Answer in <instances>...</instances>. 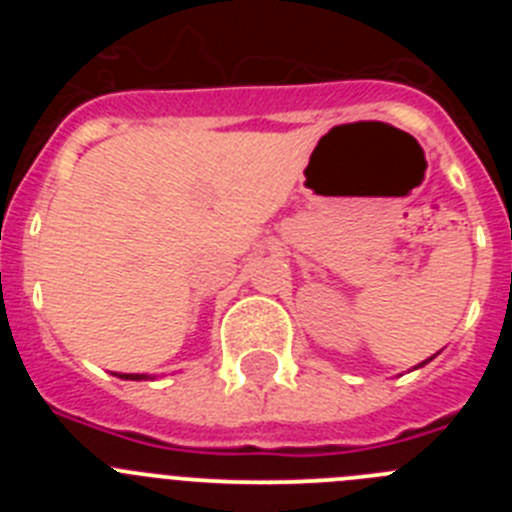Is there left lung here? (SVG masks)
<instances>
[{"instance_id": "left-lung-1", "label": "left lung", "mask_w": 512, "mask_h": 512, "mask_svg": "<svg viewBox=\"0 0 512 512\" xmlns=\"http://www.w3.org/2000/svg\"><path fill=\"white\" fill-rule=\"evenodd\" d=\"M431 359H433V356H431ZM431 359H428V361H431ZM428 361H423V364H418V366H425V364H428Z\"/></svg>"}]
</instances>
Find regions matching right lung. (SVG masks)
Instances as JSON below:
<instances>
[{"label":"right lung","mask_w":512,"mask_h":512,"mask_svg":"<svg viewBox=\"0 0 512 512\" xmlns=\"http://www.w3.org/2000/svg\"><path fill=\"white\" fill-rule=\"evenodd\" d=\"M115 377H120V379H148L146 374H115Z\"/></svg>","instance_id":"1"}]
</instances>
